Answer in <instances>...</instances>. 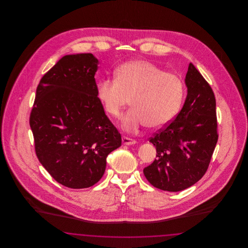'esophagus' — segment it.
I'll use <instances>...</instances> for the list:
<instances>
[{"label": "esophagus", "instance_id": "1", "mask_svg": "<svg viewBox=\"0 0 248 248\" xmlns=\"http://www.w3.org/2000/svg\"><path fill=\"white\" fill-rule=\"evenodd\" d=\"M136 143H137V141L135 140H132V139L127 138V137H124L123 138V144L124 145H134Z\"/></svg>", "mask_w": 248, "mask_h": 248}]
</instances>
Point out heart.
<instances>
[{"label": "heart", "instance_id": "obj_1", "mask_svg": "<svg viewBox=\"0 0 248 248\" xmlns=\"http://www.w3.org/2000/svg\"><path fill=\"white\" fill-rule=\"evenodd\" d=\"M114 77L97 83L96 95L107 113L114 118L122 114L131 98L133 108L122 121L123 129L134 132L146 124L159 129L176 118L185 92L177 74L153 62L134 59L119 66Z\"/></svg>", "mask_w": 248, "mask_h": 248}]
</instances>
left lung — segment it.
Instances as JSON below:
<instances>
[{
  "mask_svg": "<svg viewBox=\"0 0 248 248\" xmlns=\"http://www.w3.org/2000/svg\"><path fill=\"white\" fill-rule=\"evenodd\" d=\"M185 84L184 105L173 122L151 138L156 159L143 170L155 188L172 192L188 189L200 180L218 139L215 94L191 63Z\"/></svg>",
  "mask_w": 248,
  "mask_h": 248,
  "instance_id": "obj_1",
  "label": "left lung"
}]
</instances>
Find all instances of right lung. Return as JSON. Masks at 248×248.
<instances>
[{
    "instance_id": "right-lung-1",
    "label": "right lung",
    "mask_w": 248,
    "mask_h": 248,
    "mask_svg": "<svg viewBox=\"0 0 248 248\" xmlns=\"http://www.w3.org/2000/svg\"><path fill=\"white\" fill-rule=\"evenodd\" d=\"M93 54L66 55L41 79L30 125L36 155L52 177L71 189L94 185L122 138L96 95Z\"/></svg>"
}]
</instances>
